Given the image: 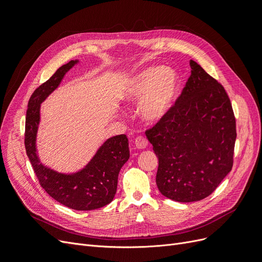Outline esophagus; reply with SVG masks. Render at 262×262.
<instances>
[{
	"label": "esophagus",
	"mask_w": 262,
	"mask_h": 262,
	"mask_svg": "<svg viewBox=\"0 0 262 262\" xmlns=\"http://www.w3.org/2000/svg\"><path fill=\"white\" fill-rule=\"evenodd\" d=\"M136 146L140 149L145 148L147 146V140L144 137H138L136 139Z\"/></svg>",
	"instance_id": "34e87169"
}]
</instances>
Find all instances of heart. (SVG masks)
<instances>
[{
  "instance_id": "heart-1",
  "label": "heart",
  "mask_w": 262,
  "mask_h": 262,
  "mask_svg": "<svg viewBox=\"0 0 262 262\" xmlns=\"http://www.w3.org/2000/svg\"><path fill=\"white\" fill-rule=\"evenodd\" d=\"M180 92V77L164 66L149 67L140 71L126 85L124 99L140 102L141 117L147 122H157L167 116L175 106Z\"/></svg>"
}]
</instances>
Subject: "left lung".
<instances>
[{"mask_svg": "<svg viewBox=\"0 0 262 262\" xmlns=\"http://www.w3.org/2000/svg\"><path fill=\"white\" fill-rule=\"evenodd\" d=\"M188 78L171 112L145 134L158 157L156 185L177 202L209 196L233 167L236 120L215 78L190 60Z\"/></svg>", "mask_w": 262, "mask_h": 262, "instance_id": "left-lung-1", "label": "left lung"}]
</instances>
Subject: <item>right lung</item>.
Here are the masks:
<instances>
[{
  "instance_id": "right-lung-1",
  "label": "right lung",
  "mask_w": 262,
  "mask_h": 262,
  "mask_svg": "<svg viewBox=\"0 0 262 262\" xmlns=\"http://www.w3.org/2000/svg\"><path fill=\"white\" fill-rule=\"evenodd\" d=\"M78 61L72 60L59 68L41 84L28 101L25 124V147L39 184L55 201L77 211L105 207L114 200L118 175L130 157L125 134L108 139L85 167L74 173L58 172L40 163L36 149V137L40 121V104L60 85L69 70Z\"/></svg>"
}]
</instances>
